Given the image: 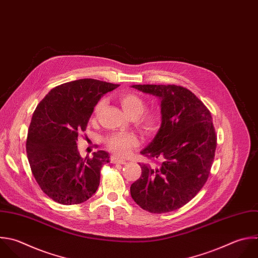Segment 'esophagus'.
<instances>
[{
  "mask_svg": "<svg viewBox=\"0 0 258 258\" xmlns=\"http://www.w3.org/2000/svg\"><path fill=\"white\" fill-rule=\"evenodd\" d=\"M110 159H111L112 163H120V164H125L126 163L125 159H121V158H119V157H117L115 155H112Z\"/></svg>",
  "mask_w": 258,
  "mask_h": 258,
  "instance_id": "esophagus-1",
  "label": "esophagus"
}]
</instances>
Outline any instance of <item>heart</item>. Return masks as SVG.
<instances>
[{
	"label": "heart",
	"mask_w": 258,
	"mask_h": 258,
	"mask_svg": "<svg viewBox=\"0 0 258 258\" xmlns=\"http://www.w3.org/2000/svg\"><path fill=\"white\" fill-rule=\"evenodd\" d=\"M119 102L126 115L132 119H136L137 125L146 134H152L157 131L161 124V113L158 110H145V101L136 94L123 93L119 97ZM104 101H99L95 108L94 114L98 115L103 109ZM106 147L119 156L127 155L132 148L138 145V139L131 133H112L104 139Z\"/></svg>",
	"instance_id": "heart-1"
}]
</instances>
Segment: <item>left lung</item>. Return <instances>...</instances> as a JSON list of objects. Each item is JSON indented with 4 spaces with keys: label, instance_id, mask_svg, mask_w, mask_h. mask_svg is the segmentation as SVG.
Masks as SVG:
<instances>
[{
    "label": "left lung",
    "instance_id": "1",
    "mask_svg": "<svg viewBox=\"0 0 258 258\" xmlns=\"http://www.w3.org/2000/svg\"><path fill=\"white\" fill-rule=\"evenodd\" d=\"M160 99L161 126L141 154L155 166L140 164L130 192L143 210L168 213L187 204L206 183L217 146L208 108L189 90L175 85H134Z\"/></svg>",
    "mask_w": 258,
    "mask_h": 258
}]
</instances>
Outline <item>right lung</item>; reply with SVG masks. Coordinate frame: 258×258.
<instances>
[{
    "label": "right lung",
    "instance_id": "add662e5",
    "mask_svg": "<svg viewBox=\"0 0 258 258\" xmlns=\"http://www.w3.org/2000/svg\"><path fill=\"white\" fill-rule=\"evenodd\" d=\"M117 87L94 79L78 80L53 88L37 105L28 129L27 157L37 183L56 203L81 204L98 189L109 153L99 150L84 159L77 141L98 101Z\"/></svg>",
    "mask_w": 258,
    "mask_h": 258
}]
</instances>
